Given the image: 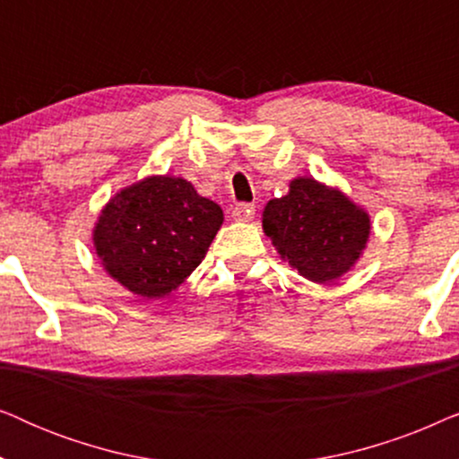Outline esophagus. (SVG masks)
I'll list each match as a JSON object with an SVG mask.
<instances>
[{
  "mask_svg": "<svg viewBox=\"0 0 459 459\" xmlns=\"http://www.w3.org/2000/svg\"><path fill=\"white\" fill-rule=\"evenodd\" d=\"M231 217H234V221H240V223H247V221H253L255 217V204H238L234 206V211H231Z\"/></svg>",
  "mask_w": 459,
  "mask_h": 459,
  "instance_id": "esophagus-1",
  "label": "esophagus"
}]
</instances>
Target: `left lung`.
Returning <instances> with one entry per match:
<instances>
[{
  "label": "left lung",
  "instance_id": "1",
  "mask_svg": "<svg viewBox=\"0 0 459 459\" xmlns=\"http://www.w3.org/2000/svg\"><path fill=\"white\" fill-rule=\"evenodd\" d=\"M369 230L361 206L313 178L292 179L286 196L263 209V231L281 259L316 284L338 280L359 261Z\"/></svg>",
  "mask_w": 459,
  "mask_h": 459
}]
</instances>
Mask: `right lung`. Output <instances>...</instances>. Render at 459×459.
<instances>
[{
  "label": "right lung",
  "instance_id": "add662e5",
  "mask_svg": "<svg viewBox=\"0 0 459 459\" xmlns=\"http://www.w3.org/2000/svg\"><path fill=\"white\" fill-rule=\"evenodd\" d=\"M223 223L221 206L184 178L150 175L115 194L93 228L112 280L146 300L165 299L203 263Z\"/></svg>",
  "mask_w": 459,
  "mask_h": 459
}]
</instances>
